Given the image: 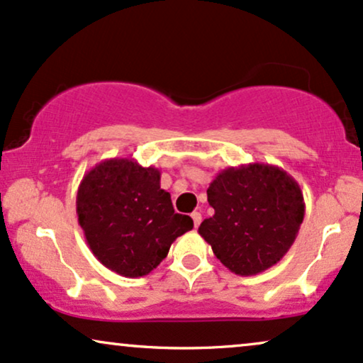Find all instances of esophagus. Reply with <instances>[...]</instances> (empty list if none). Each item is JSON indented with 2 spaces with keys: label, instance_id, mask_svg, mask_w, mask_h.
<instances>
[{
  "label": "esophagus",
  "instance_id": "obj_1",
  "mask_svg": "<svg viewBox=\"0 0 363 363\" xmlns=\"http://www.w3.org/2000/svg\"><path fill=\"white\" fill-rule=\"evenodd\" d=\"M192 221H194V228H197L201 224V221H203V216H201V213H197V211H194V213L191 214Z\"/></svg>",
  "mask_w": 363,
  "mask_h": 363
}]
</instances>
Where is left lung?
I'll list each match as a JSON object with an SVG mask.
<instances>
[{"instance_id":"left-lung-1","label":"left lung","mask_w":363,"mask_h":363,"mask_svg":"<svg viewBox=\"0 0 363 363\" xmlns=\"http://www.w3.org/2000/svg\"><path fill=\"white\" fill-rule=\"evenodd\" d=\"M208 201L214 216L197 231L216 258L240 277L277 264L295 242L305 218L298 182L272 164L224 169L209 184Z\"/></svg>"}]
</instances>
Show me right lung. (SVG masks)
I'll return each instance as SVG.
<instances>
[{
    "label": "right lung",
    "instance_id": "1",
    "mask_svg": "<svg viewBox=\"0 0 363 363\" xmlns=\"http://www.w3.org/2000/svg\"><path fill=\"white\" fill-rule=\"evenodd\" d=\"M77 216L95 258L125 278L157 268L172 242L194 226L189 216L174 213L159 169L132 157L105 159L85 174Z\"/></svg>",
    "mask_w": 363,
    "mask_h": 363
}]
</instances>
